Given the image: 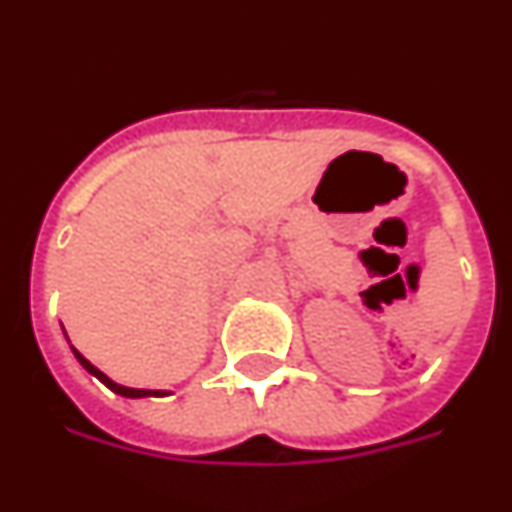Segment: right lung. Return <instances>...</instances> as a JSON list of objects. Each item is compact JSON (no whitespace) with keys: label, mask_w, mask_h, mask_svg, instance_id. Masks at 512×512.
I'll return each instance as SVG.
<instances>
[{"label":"right lung","mask_w":512,"mask_h":512,"mask_svg":"<svg viewBox=\"0 0 512 512\" xmlns=\"http://www.w3.org/2000/svg\"><path fill=\"white\" fill-rule=\"evenodd\" d=\"M74 356H76V359H79V364L84 366V369H87L89 374H94V377H97L99 382H102V384H107V387H110L112 392H117V395H122V397H151V395L161 397V395H166V392H158V390H133V387H122V384L112 382V379L107 377V374H102V372H99L97 366H94L92 361H87V359H84V356H81L79 351H76V348H74Z\"/></svg>","instance_id":"1"}]
</instances>
